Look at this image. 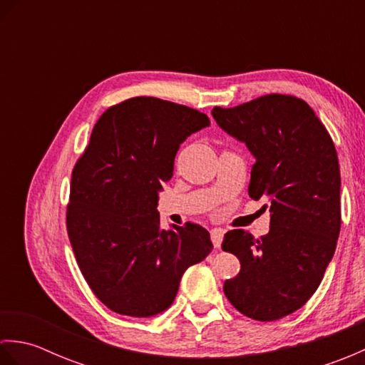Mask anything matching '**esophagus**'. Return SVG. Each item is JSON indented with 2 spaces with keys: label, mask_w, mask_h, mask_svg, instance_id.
<instances>
[{
  "label": "esophagus",
  "mask_w": 365,
  "mask_h": 365,
  "mask_svg": "<svg viewBox=\"0 0 365 365\" xmlns=\"http://www.w3.org/2000/svg\"><path fill=\"white\" fill-rule=\"evenodd\" d=\"M210 237H212V243L215 247H221V243H222V237H224V232L221 229H213L210 232Z\"/></svg>",
  "instance_id": "esophagus-1"
}]
</instances>
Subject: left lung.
<instances>
[{"mask_svg":"<svg viewBox=\"0 0 365 365\" xmlns=\"http://www.w3.org/2000/svg\"><path fill=\"white\" fill-rule=\"evenodd\" d=\"M216 123L255 160L250 196L269 200V232L255 240L235 229L222 250L242 269L224 282L232 306L259 322L298 311L334 255L340 232V169L334 143L304 100L269 94L235 108L216 106Z\"/></svg>","mask_w":365,"mask_h":365,"instance_id":"8db88e82","label":"left lung"}]
</instances>
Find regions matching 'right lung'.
Here are the masks:
<instances>
[{"label":"right lung","instance_id":"obj_1","mask_svg":"<svg viewBox=\"0 0 365 365\" xmlns=\"http://www.w3.org/2000/svg\"><path fill=\"white\" fill-rule=\"evenodd\" d=\"M208 125L192 108L135 97L105 111L92 130L72 173L67 232L84 279L113 312H165L187 268L212 252L207 229L163 230L157 210L178 147Z\"/></svg>","mask_w":365,"mask_h":365}]
</instances>
